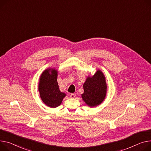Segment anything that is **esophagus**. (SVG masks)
Returning a JSON list of instances; mask_svg holds the SVG:
<instances>
[{
	"mask_svg": "<svg viewBox=\"0 0 151 151\" xmlns=\"http://www.w3.org/2000/svg\"><path fill=\"white\" fill-rule=\"evenodd\" d=\"M75 96H76V95H75V94H74V93H71V94H70V97L71 98H72V99L75 98Z\"/></svg>",
	"mask_w": 151,
	"mask_h": 151,
	"instance_id": "obj_1",
	"label": "esophagus"
}]
</instances>
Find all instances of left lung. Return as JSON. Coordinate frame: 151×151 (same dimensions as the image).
I'll return each instance as SVG.
<instances>
[{
	"label": "left lung",
	"mask_w": 151,
	"mask_h": 151,
	"mask_svg": "<svg viewBox=\"0 0 151 151\" xmlns=\"http://www.w3.org/2000/svg\"><path fill=\"white\" fill-rule=\"evenodd\" d=\"M83 88L81 97L88 106L94 107L101 104L105 99L107 90L106 77L101 70L98 69L92 76H88Z\"/></svg>",
	"instance_id": "1"
}]
</instances>
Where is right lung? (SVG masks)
<instances>
[{
    "label": "right lung",
    "instance_id": "right-lung-1",
    "mask_svg": "<svg viewBox=\"0 0 151 151\" xmlns=\"http://www.w3.org/2000/svg\"><path fill=\"white\" fill-rule=\"evenodd\" d=\"M58 70L54 68L45 69L40 76L38 90L43 103L51 108L61 104L66 94L60 91L57 81Z\"/></svg>",
    "mask_w": 151,
    "mask_h": 151
}]
</instances>
